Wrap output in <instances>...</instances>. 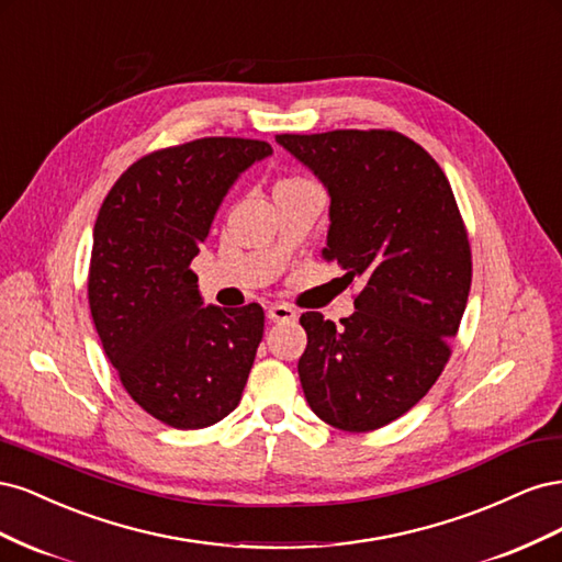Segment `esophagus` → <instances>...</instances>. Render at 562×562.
<instances>
[{"instance_id":"obj_1","label":"esophagus","mask_w":562,"mask_h":562,"mask_svg":"<svg viewBox=\"0 0 562 562\" xmlns=\"http://www.w3.org/2000/svg\"><path fill=\"white\" fill-rule=\"evenodd\" d=\"M267 318L269 321H295L297 318V312L293 307H288V304H271V307L267 310Z\"/></svg>"}]
</instances>
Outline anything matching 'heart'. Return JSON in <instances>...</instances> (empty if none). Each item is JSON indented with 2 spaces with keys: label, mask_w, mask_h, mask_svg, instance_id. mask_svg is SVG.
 <instances>
[{
  "label": "heart",
  "mask_w": 562,
  "mask_h": 562,
  "mask_svg": "<svg viewBox=\"0 0 562 562\" xmlns=\"http://www.w3.org/2000/svg\"><path fill=\"white\" fill-rule=\"evenodd\" d=\"M316 184L314 180L304 178V176H285L274 184V196L285 194V192H295V190H304V187H312Z\"/></svg>",
  "instance_id": "1"
}]
</instances>
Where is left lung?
Returning <instances> with one entry per match:
<instances>
[{
  "instance_id": "obj_1",
  "label": "left lung",
  "mask_w": 562,
  "mask_h": 562,
  "mask_svg": "<svg viewBox=\"0 0 562 562\" xmlns=\"http://www.w3.org/2000/svg\"><path fill=\"white\" fill-rule=\"evenodd\" d=\"M277 143L330 194L321 258L363 283L342 326L302 314L304 398L335 429L375 431L427 396L450 359L471 288L464 220L443 168L398 131L281 133Z\"/></svg>"
}]
</instances>
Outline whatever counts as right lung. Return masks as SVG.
Returning a JSON list of instances; mask_svg holds the SVG:
<instances>
[{"label":"right lung","mask_w":562,"mask_h":562,"mask_svg":"<svg viewBox=\"0 0 562 562\" xmlns=\"http://www.w3.org/2000/svg\"><path fill=\"white\" fill-rule=\"evenodd\" d=\"M271 145L199 138L140 157L100 206L89 307L128 396L173 429H203L241 401L265 333L260 304L203 307L190 269L234 180Z\"/></svg>","instance_id":"add662e5"}]
</instances>
